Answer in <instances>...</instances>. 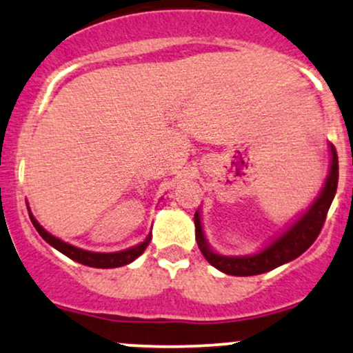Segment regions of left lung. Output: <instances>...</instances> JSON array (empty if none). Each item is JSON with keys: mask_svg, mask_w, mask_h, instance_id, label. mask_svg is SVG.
I'll return each instance as SVG.
<instances>
[{"mask_svg": "<svg viewBox=\"0 0 353 353\" xmlns=\"http://www.w3.org/2000/svg\"><path fill=\"white\" fill-rule=\"evenodd\" d=\"M332 152V163H330V172L327 176L325 186L314 205L307 210V213L289 228L283 236L272 241L268 248L259 251L258 254L252 256H236V258H228V256L216 254L210 250L206 244L205 234L200 221V214L194 213V228H196V243L200 251L203 252L206 261L219 269L221 272L230 276H256L263 272L272 271L277 266L289 263V261L299 258L304 251H307L312 243L316 241L322 226H324L327 213H329L330 205L337 192L339 183V157L335 152L334 145H330Z\"/></svg>", "mask_w": 353, "mask_h": 353, "instance_id": "obj_1", "label": "left lung"}]
</instances>
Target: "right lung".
Instances as JSON below:
<instances>
[{
    "label": "right lung",
    "instance_id": "add662e5",
    "mask_svg": "<svg viewBox=\"0 0 353 353\" xmlns=\"http://www.w3.org/2000/svg\"><path fill=\"white\" fill-rule=\"evenodd\" d=\"M29 218H31L36 231L41 234V238H43L46 243H49L52 248H56L57 251H61L62 254H65L68 258L76 261V263H81V264H84V266H90V268L110 269V268L125 266V264L135 261L145 250H147L148 243H150V239H152V234H148V238L145 239L142 244H139V246H135V248H130V250L120 251V252L84 251V250H79V248H76V246H70V244H68V243L61 241V239H57L56 236L49 234L48 231H46L44 228L36 221L32 214H29Z\"/></svg>",
    "mask_w": 353,
    "mask_h": 353
}]
</instances>
